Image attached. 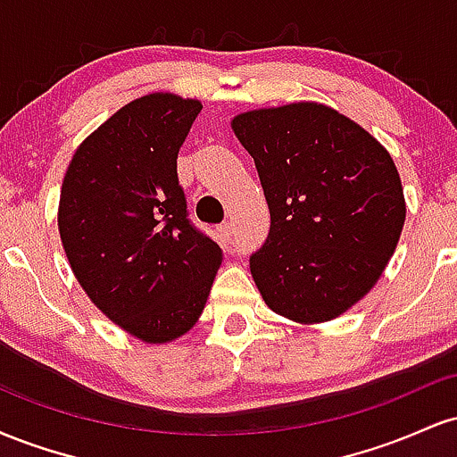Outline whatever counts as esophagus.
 Segmentation results:
<instances>
[{"label": "esophagus", "mask_w": 457, "mask_h": 457, "mask_svg": "<svg viewBox=\"0 0 457 457\" xmlns=\"http://www.w3.org/2000/svg\"><path fill=\"white\" fill-rule=\"evenodd\" d=\"M219 234H221V238H223V243H232V236H234V225H232V221H225L221 228H219Z\"/></svg>", "instance_id": "1"}]
</instances>
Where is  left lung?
<instances>
[{
	"label": "left lung",
	"instance_id": "obj_1",
	"mask_svg": "<svg viewBox=\"0 0 457 457\" xmlns=\"http://www.w3.org/2000/svg\"><path fill=\"white\" fill-rule=\"evenodd\" d=\"M253 156L270 232L251 275L272 312L298 324L342 316L389 264L406 199L378 139L320 103L253 109L232 120Z\"/></svg>",
	"mask_w": 457,
	"mask_h": 457
}]
</instances>
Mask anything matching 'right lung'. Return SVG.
Listing matches in <instances>:
<instances>
[{"label": "right lung", "instance_id": "right-lung-1", "mask_svg": "<svg viewBox=\"0 0 457 457\" xmlns=\"http://www.w3.org/2000/svg\"><path fill=\"white\" fill-rule=\"evenodd\" d=\"M195 98L154 92L81 141L62 182L57 228L79 286L120 328L167 344L202 316L221 246L195 229L176 159Z\"/></svg>", "mask_w": 457, "mask_h": 457}]
</instances>
